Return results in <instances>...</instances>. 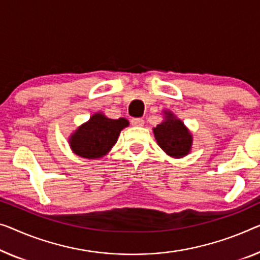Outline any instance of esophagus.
<instances>
[{
    "label": "esophagus",
    "mask_w": 260,
    "mask_h": 260,
    "mask_svg": "<svg viewBox=\"0 0 260 260\" xmlns=\"http://www.w3.org/2000/svg\"><path fill=\"white\" fill-rule=\"evenodd\" d=\"M132 125L133 126H143L145 125V120H143L142 118H135V119H132Z\"/></svg>",
    "instance_id": "obj_1"
}]
</instances>
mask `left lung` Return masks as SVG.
Returning <instances> with one entry per match:
<instances>
[{"label": "left lung", "instance_id": "1", "mask_svg": "<svg viewBox=\"0 0 260 260\" xmlns=\"http://www.w3.org/2000/svg\"><path fill=\"white\" fill-rule=\"evenodd\" d=\"M157 145L173 157H183L191 148L192 137L183 122L167 112L166 120L154 128Z\"/></svg>", "mask_w": 260, "mask_h": 260}]
</instances>
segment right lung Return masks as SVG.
Listing matches in <instances>:
<instances>
[{
    "mask_svg": "<svg viewBox=\"0 0 260 260\" xmlns=\"http://www.w3.org/2000/svg\"><path fill=\"white\" fill-rule=\"evenodd\" d=\"M127 126L126 119H108L96 113L76 131L70 139V146L81 157H102L115 145L120 132Z\"/></svg>",
    "mask_w": 260,
    "mask_h": 260,
    "instance_id": "right-lung-1",
    "label": "right lung"
}]
</instances>
